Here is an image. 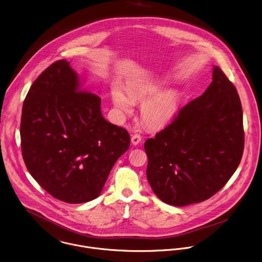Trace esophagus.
I'll return each instance as SVG.
<instances>
[{"label": "esophagus", "mask_w": 262, "mask_h": 262, "mask_svg": "<svg viewBox=\"0 0 262 262\" xmlns=\"http://www.w3.org/2000/svg\"><path fill=\"white\" fill-rule=\"evenodd\" d=\"M130 140H132V144L136 146V145H139L142 142V137L140 135H138V134H135V135L132 136Z\"/></svg>", "instance_id": "esophagus-1"}]
</instances>
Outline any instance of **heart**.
I'll list each match as a JSON object with an SVG mask.
<instances>
[{
	"instance_id": "heart-1",
	"label": "heart",
	"mask_w": 262,
	"mask_h": 262,
	"mask_svg": "<svg viewBox=\"0 0 262 262\" xmlns=\"http://www.w3.org/2000/svg\"><path fill=\"white\" fill-rule=\"evenodd\" d=\"M164 84L165 80L163 79L130 84L126 88L127 96L121 88L114 87L111 90V99L117 115L120 118L125 117L134 110L133 102L146 100L141 109L143 121L152 128L167 125L178 111L180 93L176 89H168L157 95Z\"/></svg>"
}]
</instances>
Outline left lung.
<instances>
[{"label":"left lung","mask_w":262,"mask_h":262,"mask_svg":"<svg viewBox=\"0 0 262 262\" xmlns=\"http://www.w3.org/2000/svg\"><path fill=\"white\" fill-rule=\"evenodd\" d=\"M243 112L233 83L216 66L205 93L145 143L147 178L158 198L184 207L209 200L238 168Z\"/></svg>","instance_id":"8db88e82"}]
</instances>
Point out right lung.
I'll return each instance as SVG.
<instances>
[{
  "mask_svg": "<svg viewBox=\"0 0 262 262\" xmlns=\"http://www.w3.org/2000/svg\"><path fill=\"white\" fill-rule=\"evenodd\" d=\"M100 97L81 87L66 59L31 85L21 116V149L31 176L68 204L98 198L117 161L129 148L127 130L102 116Z\"/></svg>",
  "mask_w": 262,
  "mask_h": 262,
  "instance_id": "right-lung-1",
  "label": "right lung"
}]
</instances>
